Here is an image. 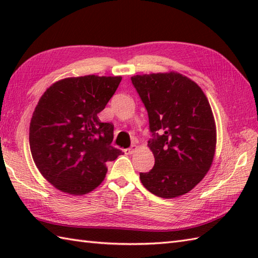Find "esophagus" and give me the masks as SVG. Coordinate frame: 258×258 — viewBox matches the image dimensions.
<instances>
[{"mask_svg":"<svg viewBox=\"0 0 258 258\" xmlns=\"http://www.w3.org/2000/svg\"><path fill=\"white\" fill-rule=\"evenodd\" d=\"M139 149L138 145H132V147H130V149H125L124 153L126 155H130V154H133V153Z\"/></svg>","mask_w":258,"mask_h":258,"instance_id":"34e87169","label":"esophagus"}]
</instances>
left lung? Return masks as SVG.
I'll return each mask as SVG.
<instances>
[{"instance_id":"1","label":"left lung","mask_w":258,"mask_h":258,"mask_svg":"<svg viewBox=\"0 0 258 258\" xmlns=\"http://www.w3.org/2000/svg\"><path fill=\"white\" fill-rule=\"evenodd\" d=\"M149 114L155 164L140 173L152 194L174 199L188 193L210 171L216 149V125L204 92L177 72L131 78ZM160 132L161 135L158 134Z\"/></svg>"}]
</instances>
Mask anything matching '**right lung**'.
Returning a JSON list of instances; mask_svg holds the SVG:
<instances>
[{"instance_id":"obj_1","label":"right lung","mask_w":258,"mask_h":258,"mask_svg":"<svg viewBox=\"0 0 258 258\" xmlns=\"http://www.w3.org/2000/svg\"><path fill=\"white\" fill-rule=\"evenodd\" d=\"M120 81L122 76L68 78L41 96L30 123V149L42 176L55 188L90 193L105 178L106 163L122 154L111 145L114 125L97 117Z\"/></svg>"}]
</instances>
